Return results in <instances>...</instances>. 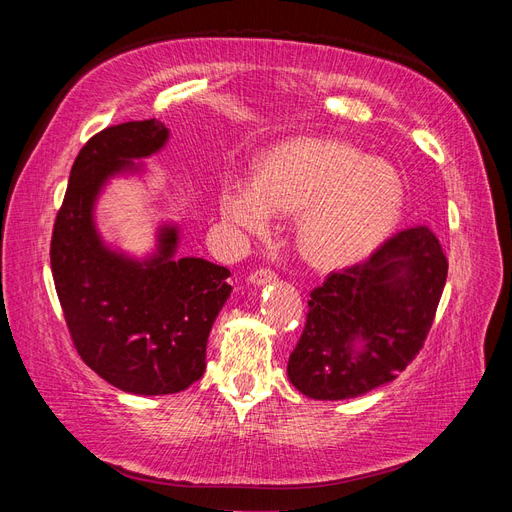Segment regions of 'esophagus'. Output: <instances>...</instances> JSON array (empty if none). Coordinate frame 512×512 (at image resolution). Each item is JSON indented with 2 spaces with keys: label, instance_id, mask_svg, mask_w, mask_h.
I'll return each instance as SVG.
<instances>
[{
  "label": "esophagus",
  "instance_id": "esophagus-1",
  "mask_svg": "<svg viewBox=\"0 0 512 512\" xmlns=\"http://www.w3.org/2000/svg\"><path fill=\"white\" fill-rule=\"evenodd\" d=\"M275 271L273 269H269V267H260V269H256V271H252L250 273V277H247V280H250L252 284H267V282H273L275 280Z\"/></svg>",
  "mask_w": 512,
  "mask_h": 512
}]
</instances>
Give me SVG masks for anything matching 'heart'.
<instances>
[{
  "instance_id": "1",
  "label": "heart",
  "mask_w": 512,
  "mask_h": 512,
  "mask_svg": "<svg viewBox=\"0 0 512 512\" xmlns=\"http://www.w3.org/2000/svg\"><path fill=\"white\" fill-rule=\"evenodd\" d=\"M404 181L382 160L354 147L303 138L275 149L256 181L230 179L224 218L247 232L271 224V209L300 213L299 243L320 265H339L378 247L404 209Z\"/></svg>"
}]
</instances>
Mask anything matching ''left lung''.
Returning a JSON list of instances; mask_svg holds the SVG:
<instances>
[{"label":"left lung","instance_id":"obj_1","mask_svg":"<svg viewBox=\"0 0 512 512\" xmlns=\"http://www.w3.org/2000/svg\"><path fill=\"white\" fill-rule=\"evenodd\" d=\"M433 230H397L369 258L331 271L309 292L288 378L312 399L359 397L391 382L421 352L446 284Z\"/></svg>","mask_w":512,"mask_h":512}]
</instances>
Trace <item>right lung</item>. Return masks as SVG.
<instances>
[{
	"label": "right lung",
	"mask_w": 512,
	"mask_h": 512,
	"mask_svg": "<svg viewBox=\"0 0 512 512\" xmlns=\"http://www.w3.org/2000/svg\"><path fill=\"white\" fill-rule=\"evenodd\" d=\"M168 138L158 119L104 128L76 156L51 239V269L72 344L87 367L134 395L179 393L205 371L207 337L230 297L226 267L173 258L177 230L160 254L134 262L108 252L94 228L104 181Z\"/></svg>",
	"instance_id": "1"
}]
</instances>
